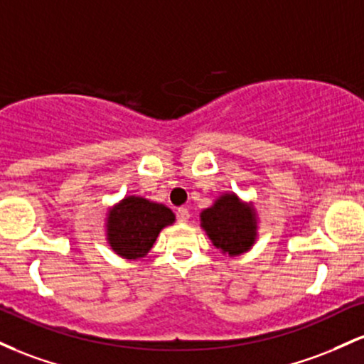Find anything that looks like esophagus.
<instances>
[{
    "mask_svg": "<svg viewBox=\"0 0 364 364\" xmlns=\"http://www.w3.org/2000/svg\"><path fill=\"white\" fill-rule=\"evenodd\" d=\"M177 216H178V222L187 223V222H189V218H191V213H189V210H187V208H178Z\"/></svg>",
    "mask_w": 364,
    "mask_h": 364,
    "instance_id": "esophagus-1",
    "label": "esophagus"
}]
</instances>
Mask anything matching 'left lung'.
I'll list each match as a JSON object with an SVG mask.
<instances>
[{
    "label": "left lung",
    "mask_w": 364,
    "mask_h": 364,
    "mask_svg": "<svg viewBox=\"0 0 364 364\" xmlns=\"http://www.w3.org/2000/svg\"><path fill=\"white\" fill-rule=\"evenodd\" d=\"M201 228L211 244L225 256L247 252L258 239L259 220L255 204L242 201L235 193H222L199 215Z\"/></svg>",
    "instance_id": "1"
}]
</instances>
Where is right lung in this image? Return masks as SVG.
Instances as JSON below:
<instances>
[{
  "mask_svg": "<svg viewBox=\"0 0 364 364\" xmlns=\"http://www.w3.org/2000/svg\"><path fill=\"white\" fill-rule=\"evenodd\" d=\"M171 223L175 213L168 206L142 196H125L106 211V242L124 259L146 258L160 232Z\"/></svg>",
  "mask_w": 364,
  "mask_h": 364,
  "instance_id": "right-lung-1",
  "label": "right lung"
}]
</instances>
